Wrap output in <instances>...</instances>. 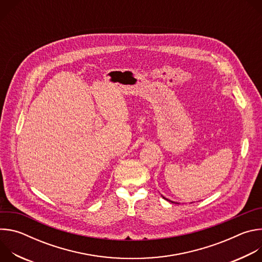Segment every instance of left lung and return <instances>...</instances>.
<instances>
[{"label":"left lung","mask_w":262,"mask_h":262,"mask_svg":"<svg viewBox=\"0 0 262 262\" xmlns=\"http://www.w3.org/2000/svg\"><path fill=\"white\" fill-rule=\"evenodd\" d=\"M164 198H165V197H164ZM165 199H166V198H165ZM168 201H169V200H168ZM171 202H172V201H171ZM172 203H173V202H172Z\"/></svg>","instance_id":"obj_1"}]
</instances>
